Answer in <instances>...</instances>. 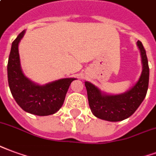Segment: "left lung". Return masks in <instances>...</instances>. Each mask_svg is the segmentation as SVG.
Returning <instances> with one entry per match:
<instances>
[{
  "instance_id": "1",
  "label": "left lung",
  "mask_w": 156,
  "mask_h": 156,
  "mask_svg": "<svg viewBox=\"0 0 156 156\" xmlns=\"http://www.w3.org/2000/svg\"><path fill=\"white\" fill-rule=\"evenodd\" d=\"M142 61V72L139 80L131 89L122 94L107 95L89 82H85L88 103L92 112L100 119L119 122L128 118L136 111L146 98L149 85L148 59L142 43L137 41Z\"/></svg>"
}]
</instances>
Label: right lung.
<instances>
[{
  "label": "right lung",
  "mask_w": 156,
  "mask_h": 156,
  "mask_svg": "<svg viewBox=\"0 0 156 156\" xmlns=\"http://www.w3.org/2000/svg\"><path fill=\"white\" fill-rule=\"evenodd\" d=\"M25 30L12 42L7 64L8 83L17 104L26 112L37 116L55 114L63 106L70 84L76 78H62L45 85L30 81L20 67L18 45Z\"/></svg>",
  "instance_id": "1"
}]
</instances>
